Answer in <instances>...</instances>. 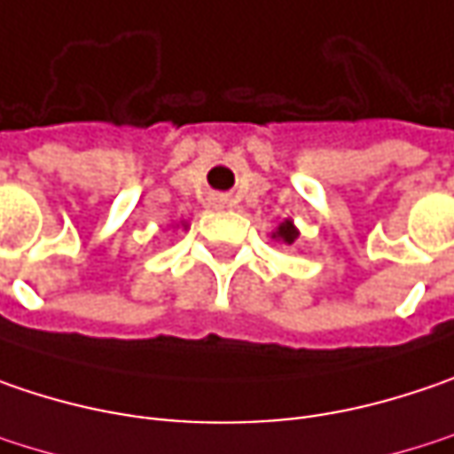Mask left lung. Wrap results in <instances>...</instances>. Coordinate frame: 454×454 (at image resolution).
I'll return each mask as SVG.
<instances>
[{
    "instance_id": "left-lung-1",
    "label": "left lung",
    "mask_w": 454,
    "mask_h": 454,
    "mask_svg": "<svg viewBox=\"0 0 454 454\" xmlns=\"http://www.w3.org/2000/svg\"><path fill=\"white\" fill-rule=\"evenodd\" d=\"M301 233H298V228L293 226V221H282L280 226H278V231L272 233V239H278V241H282V244H295V239H298Z\"/></svg>"
}]
</instances>
